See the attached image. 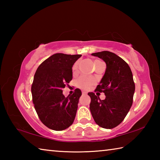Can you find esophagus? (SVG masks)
<instances>
[{
    "mask_svg": "<svg viewBox=\"0 0 160 160\" xmlns=\"http://www.w3.org/2000/svg\"><path fill=\"white\" fill-rule=\"evenodd\" d=\"M87 94L86 92H85V91H82V94Z\"/></svg>",
    "mask_w": 160,
    "mask_h": 160,
    "instance_id": "1",
    "label": "esophagus"
}]
</instances>
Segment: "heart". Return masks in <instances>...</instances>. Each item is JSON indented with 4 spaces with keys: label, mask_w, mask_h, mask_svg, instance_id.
Instances as JSON below:
<instances>
[{
    "label": "heart",
    "mask_w": 160,
    "mask_h": 160,
    "mask_svg": "<svg viewBox=\"0 0 160 160\" xmlns=\"http://www.w3.org/2000/svg\"><path fill=\"white\" fill-rule=\"evenodd\" d=\"M94 80L92 78L82 75L77 80V85L81 88L88 89L93 85Z\"/></svg>",
    "instance_id": "1"
}]
</instances>
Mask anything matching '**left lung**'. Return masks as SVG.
I'll list each match as a JSON object with an SVG mask.
<instances>
[{"label": "left lung", "mask_w": 160, "mask_h": 160, "mask_svg": "<svg viewBox=\"0 0 160 160\" xmlns=\"http://www.w3.org/2000/svg\"><path fill=\"white\" fill-rule=\"evenodd\" d=\"M92 56L102 59L107 65L105 73L96 89L104 92L106 98L101 100L97 94L88 92L92 116L102 128H115L125 118L132 104L135 83L131 70L125 61L110 51L94 53Z\"/></svg>", "instance_id": "1"}]
</instances>
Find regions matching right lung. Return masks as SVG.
Masks as SVG:
<instances>
[{
  "label": "right lung",
  "mask_w": 160,
  "mask_h": 160,
  "mask_svg": "<svg viewBox=\"0 0 160 160\" xmlns=\"http://www.w3.org/2000/svg\"><path fill=\"white\" fill-rule=\"evenodd\" d=\"M80 54L55 53L38 67L32 85V101L42 122L48 128L63 131L71 126L82 95L76 89L65 97L63 88L72 78V68Z\"/></svg>",
  "instance_id": "add662e5"
}]
</instances>
